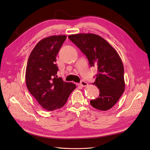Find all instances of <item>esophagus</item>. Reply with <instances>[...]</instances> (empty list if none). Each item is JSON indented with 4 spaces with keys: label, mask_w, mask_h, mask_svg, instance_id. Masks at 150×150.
<instances>
[{
    "label": "esophagus",
    "mask_w": 150,
    "mask_h": 150,
    "mask_svg": "<svg viewBox=\"0 0 150 150\" xmlns=\"http://www.w3.org/2000/svg\"><path fill=\"white\" fill-rule=\"evenodd\" d=\"M80 85L81 86H83V87H85V86H88V83H87V82H86V81H84L83 80H82L80 82Z\"/></svg>",
    "instance_id": "34e87169"
}]
</instances>
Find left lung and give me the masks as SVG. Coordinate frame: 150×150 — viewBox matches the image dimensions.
I'll use <instances>...</instances> for the list:
<instances>
[{
    "label": "left lung",
    "instance_id": "left-lung-1",
    "mask_svg": "<svg viewBox=\"0 0 150 150\" xmlns=\"http://www.w3.org/2000/svg\"><path fill=\"white\" fill-rule=\"evenodd\" d=\"M69 38L86 55L90 67L98 70L93 85L99 88L100 95L90 101L91 105L101 111L112 108L125 87L124 67L117 52L103 38L93 33H78Z\"/></svg>",
    "mask_w": 150,
    "mask_h": 150
}]
</instances>
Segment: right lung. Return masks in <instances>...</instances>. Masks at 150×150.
Segmentation results:
<instances>
[{
    "instance_id": "right-lung-1",
    "label": "right lung",
    "mask_w": 150,
    "mask_h": 150,
    "mask_svg": "<svg viewBox=\"0 0 150 150\" xmlns=\"http://www.w3.org/2000/svg\"><path fill=\"white\" fill-rule=\"evenodd\" d=\"M67 38L65 35L43 38L31 52L27 61L25 82L30 93L44 109L53 111L64 106L75 84L57 76L56 57Z\"/></svg>"
}]
</instances>
